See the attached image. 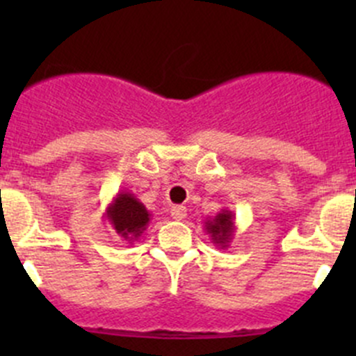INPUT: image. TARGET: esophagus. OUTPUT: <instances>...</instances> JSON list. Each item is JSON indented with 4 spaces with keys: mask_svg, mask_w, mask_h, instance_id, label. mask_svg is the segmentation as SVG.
Returning <instances> with one entry per match:
<instances>
[{
    "mask_svg": "<svg viewBox=\"0 0 356 356\" xmlns=\"http://www.w3.org/2000/svg\"><path fill=\"white\" fill-rule=\"evenodd\" d=\"M170 215L174 220H184L186 215H188V210L186 207H181V204H175V207L170 208Z\"/></svg>",
    "mask_w": 356,
    "mask_h": 356,
    "instance_id": "1",
    "label": "esophagus"
}]
</instances>
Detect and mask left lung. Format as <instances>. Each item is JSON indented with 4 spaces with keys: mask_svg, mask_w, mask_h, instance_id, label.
<instances>
[{
    "mask_svg": "<svg viewBox=\"0 0 356 356\" xmlns=\"http://www.w3.org/2000/svg\"><path fill=\"white\" fill-rule=\"evenodd\" d=\"M204 231L210 236L211 243H213L215 246L225 250V248L231 245L232 236H234L236 231L234 213H232L231 210H227V208H224V210L218 211L215 217L208 218V220L204 222Z\"/></svg>",
    "mask_w": 356,
    "mask_h": 356,
    "instance_id": "obj_1",
    "label": "left lung"
}]
</instances>
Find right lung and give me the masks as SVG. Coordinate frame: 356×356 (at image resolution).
<instances>
[{
	"mask_svg": "<svg viewBox=\"0 0 356 356\" xmlns=\"http://www.w3.org/2000/svg\"><path fill=\"white\" fill-rule=\"evenodd\" d=\"M105 217L108 218L115 232L129 243L138 241L152 220L148 208L129 191L117 193L113 201L106 207Z\"/></svg>",
	"mask_w": 356,
	"mask_h": 356,
	"instance_id": "right-lung-1",
	"label": "right lung"
}]
</instances>
